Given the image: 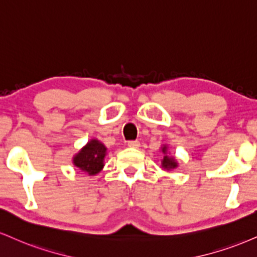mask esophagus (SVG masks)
Returning a JSON list of instances; mask_svg holds the SVG:
<instances>
[{
	"mask_svg": "<svg viewBox=\"0 0 257 257\" xmlns=\"http://www.w3.org/2000/svg\"><path fill=\"white\" fill-rule=\"evenodd\" d=\"M128 147L139 148V147H140V142H139V141H129L128 142Z\"/></svg>",
	"mask_w": 257,
	"mask_h": 257,
	"instance_id": "1",
	"label": "esophagus"
}]
</instances>
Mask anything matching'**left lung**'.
Masks as SVG:
<instances>
[{
	"mask_svg": "<svg viewBox=\"0 0 257 257\" xmlns=\"http://www.w3.org/2000/svg\"><path fill=\"white\" fill-rule=\"evenodd\" d=\"M160 151L163 153V159H162V169L166 170V171H172V170L178 168V162L176 159L175 156H171V153L169 152V146L168 145H162Z\"/></svg>",
	"mask_w": 257,
	"mask_h": 257,
	"instance_id": "1",
	"label": "left lung"
}]
</instances>
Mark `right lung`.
I'll return each instance as SVG.
<instances>
[{
    "label": "right lung",
    "instance_id": "add662e5",
    "mask_svg": "<svg viewBox=\"0 0 257 257\" xmlns=\"http://www.w3.org/2000/svg\"><path fill=\"white\" fill-rule=\"evenodd\" d=\"M107 148L98 139H91L87 144L73 156V164L80 171L88 176H95L104 168Z\"/></svg>",
    "mask_w": 257,
    "mask_h": 257
}]
</instances>
